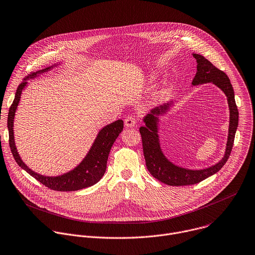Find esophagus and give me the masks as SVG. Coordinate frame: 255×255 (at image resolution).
Wrapping results in <instances>:
<instances>
[{
    "label": "esophagus",
    "instance_id": "esophagus-1",
    "mask_svg": "<svg viewBox=\"0 0 255 255\" xmlns=\"http://www.w3.org/2000/svg\"><path fill=\"white\" fill-rule=\"evenodd\" d=\"M124 123H125V126L126 127H134V126H136V124H137V119L134 117V116H128L126 119H125V121H124Z\"/></svg>",
    "mask_w": 255,
    "mask_h": 255
}]
</instances>
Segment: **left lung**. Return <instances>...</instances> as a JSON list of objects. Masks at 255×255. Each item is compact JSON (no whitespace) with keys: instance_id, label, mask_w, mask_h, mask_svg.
Returning <instances> with one entry per match:
<instances>
[{"instance_id":"1","label":"left lung","mask_w":255,"mask_h":255,"mask_svg":"<svg viewBox=\"0 0 255 255\" xmlns=\"http://www.w3.org/2000/svg\"><path fill=\"white\" fill-rule=\"evenodd\" d=\"M193 57L197 62V72L192 81L193 86L204 83H213L223 91L227 97L230 113L227 144L223 158L211 167L200 169V170H191V169L179 167L169 161L163 154L158 135V116L165 114L171 104H173V101L152 109L151 112L143 119L145 126H142L139 129L142 137L143 153L146 166L148 171L154 178L158 179L162 183L171 186L193 185L218 172L230 156L235 132L238 126V110L234 99V91L229 78L223 71L217 69L203 56L193 54Z\"/></svg>"}]
</instances>
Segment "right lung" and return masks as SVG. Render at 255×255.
<instances>
[{
    "label": "right lung",
    "mask_w": 255,
    "mask_h": 255,
    "mask_svg": "<svg viewBox=\"0 0 255 255\" xmlns=\"http://www.w3.org/2000/svg\"><path fill=\"white\" fill-rule=\"evenodd\" d=\"M54 66H57V65H54ZM54 66L40 70L36 73L29 74L26 78H24V81L19 85L15 95V99L13 101V104L10 107L9 114H8L9 144H10V148L13 153V156L16 162L18 163V165L21 168H23L25 171H27L31 176H33L35 179H37L42 184H44L46 187L52 190H57V191H76V190L87 188L96 184L103 177L106 171L107 160H108L111 147L114 144L117 137L119 136V134L123 130V121L117 120L105 126L104 128H102L99 131L88 154L85 156L82 162L77 167H75L73 170L59 176H44L34 172L32 169H30L23 162V160L21 159L17 151L16 145H15V139H14V130H13L14 118H15V113H16L18 104L21 99L22 91L27 86L28 80L34 79L39 74L49 71Z\"/></svg>",
    "instance_id": "right-lung-1"
}]
</instances>
